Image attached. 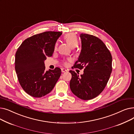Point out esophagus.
I'll return each instance as SVG.
<instances>
[{
    "label": "esophagus",
    "mask_w": 134,
    "mask_h": 134,
    "mask_svg": "<svg viewBox=\"0 0 134 134\" xmlns=\"http://www.w3.org/2000/svg\"><path fill=\"white\" fill-rule=\"evenodd\" d=\"M61 71H62V73H65V72H67V70L66 69H65V68H62V69H61Z\"/></svg>",
    "instance_id": "1"
}]
</instances>
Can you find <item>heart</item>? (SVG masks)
Instances as JSON below:
<instances>
[{
    "instance_id": "b5f03b06",
    "label": "heart",
    "mask_w": 134,
    "mask_h": 134,
    "mask_svg": "<svg viewBox=\"0 0 134 134\" xmlns=\"http://www.w3.org/2000/svg\"><path fill=\"white\" fill-rule=\"evenodd\" d=\"M64 39L67 42V43L70 46L71 48H75L78 44V38L76 35L73 32H70L66 34L64 36ZM58 46V43H56L54 46V49H56Z\"/></svg>"
}]
</instances>
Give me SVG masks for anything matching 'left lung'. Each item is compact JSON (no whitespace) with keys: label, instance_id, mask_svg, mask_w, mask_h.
Instances as JSON below:
<instances>
[{"label":"left lung","instance_id":"left-lung-1","mask_svg":"<svg viewBox=\"0 0 134 134\" xmlns=\"http://www.w3.org/2000/svg\"><path fill=\"white\" fill-rule=\"evenodd\" d=\"M81 51L73 69L84 68L79 76L70 71L72 78L69 86L73 93L82 100H90L100 94L109 81L112 72V56L99 38L81 34Z\"/></svg>","mask_w":134,"mask_h":134}]
</instances>
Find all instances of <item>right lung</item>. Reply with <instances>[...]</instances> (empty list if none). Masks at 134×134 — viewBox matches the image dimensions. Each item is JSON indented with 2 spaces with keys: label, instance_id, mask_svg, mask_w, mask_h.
<instances>
[{
  "label": "right lung",
  "instance_id": "1",
  "mask_svg": "<svg viewBox=\"0 0 134 134\" xmlns=\"http://www.w3.org/2000/svg\"><path fill=\"white\" fill-rule=\"evenodd\" d=\"M62 32L46 31L25 40L15 55V70L21 87L30 96L40 98L50 93L61 74L59 67L45 71L44 60L52 56Z\"/></svg>",
  "mask_w": 134,
  "mask_h": 134
}]
</instances>
